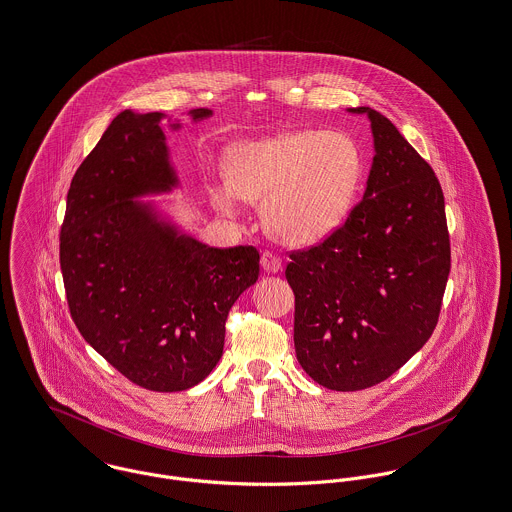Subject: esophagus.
Here are the masks:
<instances>
[{
    "instance_id": "obj_1",
    "label": "esophagus",
    "mask_w": 512,
    "mask_h": 512,
    "mask_svg": "<svg viewBox=\"0 0 512 512\" xmlns=\"http://www.w3.org/2000/svg\"><path fill=\"white\" fill-rule=\"evenodd\" d=\"M261 267L267 271V273H278L282 269V263L280 259L276 257L273 251H263L261 255Z\"/></svg>"
}]
</instances>
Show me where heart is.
<instances>
[{
	"label": "heart",
	"mask_w": 512,
	"mask_h": 512,
	"mask_svg": "<svg viewBox=\"0 0 512 512\" xmlns=\"http://www.w3.org/2000/svg\"><path fill=\"white\" fill-rule=\"evenodd\" d=\"M364 173L353 136L343 130H284L236 146L226 158L230 189L214 200L230 208L234 198L261 206L263 226L286 245H314L347 220Z\"/></svg>",
	"instance_id": "1"
}]
</instances>
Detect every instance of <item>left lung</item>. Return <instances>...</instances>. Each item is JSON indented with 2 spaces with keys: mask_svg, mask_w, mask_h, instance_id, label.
Instances as JSON below:
<instances>
[{
  "mask_svg": "<svg viewBox=\"0 0 512 512\" xmlns=\"http://www.w3.org/2000/svg\"><path fill=\"white\" fill-rule=\"evenodd\" d=\"M374 159L345 224L290 253L294 347L319 386L356 392L397 372L433 335L450 273L444 195L433 167L368 107Z\"/></svg>",
  "mask_w": 512,
  "mask_h": 512,
  "instance_id": "8db88e82",
  "label": "left lung"
}]
</instances>
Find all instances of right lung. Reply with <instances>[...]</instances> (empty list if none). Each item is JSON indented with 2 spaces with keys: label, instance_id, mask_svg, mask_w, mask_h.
<instances>
[{
  "label": "right lung",
  "instance_id": "1",
  "mask_svg": "<svg viewBox=\"0 0 512 512\" xmlns=\"http://www.w3.org/2000/svg\"><path fill=\"white\" fill-rule=\"evenodd\" d=\"M161 118L122 111L83 159L68 191L60 267L81 337L132 384L183 392L218 364L228 314L259 276V251L208 247L132 200L177 185Z\"/></svg>",
  "mask_w": 512,
  "mask_h": 512
}]
</instances>
